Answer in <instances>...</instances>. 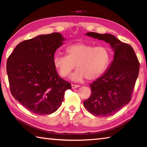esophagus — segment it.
I'll list each match as a JSON object with an SVG mask.
<instances>
[{
  "label": "esophagus",
  "mask_w": 147,
  "mask_h": 147,
  "mask_svg": "<svg viewBox=\"0 0 147 147\" xmlns=\"http://www.w3.org/2000/svg\"><path fill=\"white\" fill-rule=\"evenodd\" d=\"M80 86L79 85H75V84H72L71 85V88L72 89H75V88H79Z\"/></svg>",
  "instance_id": "1"
}]
</instances>
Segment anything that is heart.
<instances>
[{"mask_svg": "<svg viewBox=\"0 0 147 147\" xmlns=\"http://www.w3.org/2000/svg\"><path fill=\"white\" fill-rule=\"evenodd\" d=\"M66 55L56 54L53 63L62 77L67 76L76 65L71 79L78 82L86 78L92 80L102 75L110 61V53L105 47H93L84 43H74L65 49Z\"/></svg>", "mask_w": 147, "mask_h": 147, "instance_id": "obj_1", "label": "heart"}]
</instances>
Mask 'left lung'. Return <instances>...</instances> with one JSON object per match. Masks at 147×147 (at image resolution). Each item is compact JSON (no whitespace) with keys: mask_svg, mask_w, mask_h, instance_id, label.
Segmentation results:
<instances>
[{"mask_svg":"<svg viewBox=\"0 0 147 147\" xmlns=\"http://www.w3.org/2000/svg\"><path fill=\"white\" fill-rule=\"evenodd\" d=\"M110 45L113 59L100 77L89 84L90 97L84 105L91 114L107 117L117 112L130 102L139 72V63L132 47L109 34H86Z\"/></svg>","mask_w":147,"mask_h":147,"instance_id":"1","label":"left lung"}]
</instances>
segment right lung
I'll return each instance as SVG.
<instances>
[{
    "mask_svg": "<svg viewBox=\"0 0 147 147\" xmlns=\"http://www.w3.org/2000/svg\"><path fill=\"white\" fill-rule=\"evenodd\" d=\"M65 41L58 32L39 35L17 45L8 57L6 71L10 91L28 110L49 115L61 106L68 82L59 77L53 63L55 52Z\"/></svg>",
    "mask_w": 147,
    "mask_h": 147,
    "instance_id": "add662e5",
    "label": "right lung"
}]
</instances>
